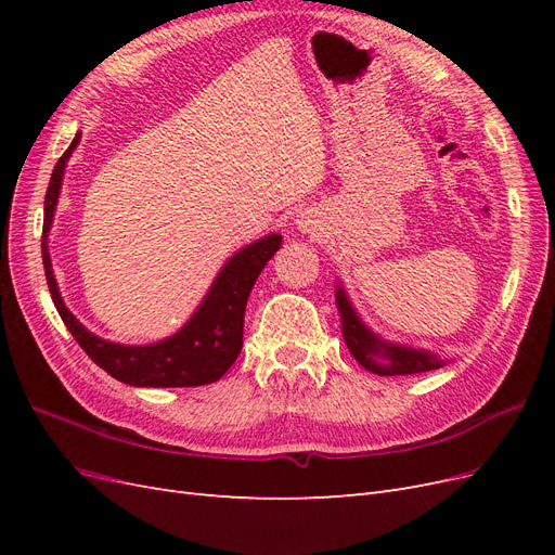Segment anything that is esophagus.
<instances>
[{
	"label": "esophagus",
	"mask_w": 555,
	"mask_h": 555,
	"mask_svg": "<svg viewBox=\"0 0 555 555\" xmlns=\"http://www.w3.org/2000/svg\"><path fill=\"white\" fill-rule=\"evenodd\" d=\"M298 229L310 233V231L314 229V220H310V217H300V220H298Z\"/></svg>",
	"instance_id": "34e87169"
}]
</instances>
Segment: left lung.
Returning a JSON list of instances; mask_svg holds the SVG:
<instances>
[{
  "instance_id": "obj_1",
  "label": "left lung",
  "mask_w": 555,
  "mask_h": 555,
  "mask_svg": "<svg viewBox=\"0 0 555 555\" xmlns=\"http://www.w3.org/2000/svg\"><path fill=\"white\" fill-rule=\"evenodd\" d=\"M335 306H338L345 343L365 371L375 375H414L435 371V367L442 365V361L433 357L430 351H416L412 347H398L379 340L377 335L361 324V319L351 310L340 287L335 289Z\"/></svg>"
}]
</instances>
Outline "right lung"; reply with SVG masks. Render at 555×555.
Wrapping results in <instances>:
<instances>
[{
    "instance_id": "add662e5",
    "label": "right lung",
    "mask_w": 555,
    "mask_h": 555,
    "mask_svg": "<svg viewBox=\"0 0 555 555\" xmlns=\"http://www.w3.org/2000/svg\"><path fill=\"white\" fill-rule=\"evenodd\" d=\"M80 141V133L57 159L53 176L48 182L43 201V236L41 257L48 280L50 296L62 317L64 326L72 331L82 351L104 371L131 386H204L220 379L231 363L238 359L243 347V324L247 296L255 287L259 273L282 245V236L273 233L257 243L247 245L238 255H233L217 275L204 304L192 314L184 328H180L169 340L147 347L115 345L104 338H96L82 326L78 319L66 310L53 275L48 251V231L53 222L57 196L62 188V176L66 159L72 157L74 147Z\"/></svg>"
}]
</instances>
